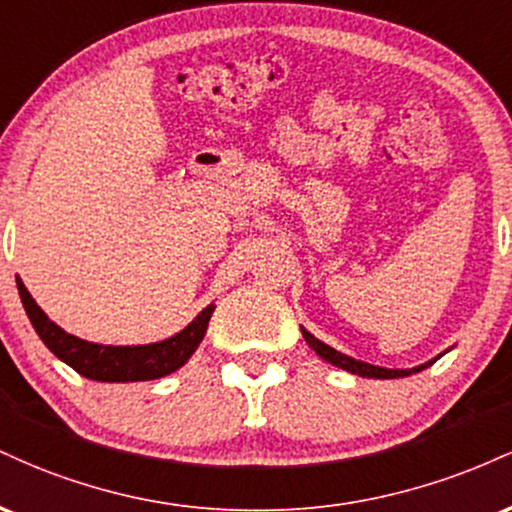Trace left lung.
<instances>
[{
    "label": "left lung",
    "instance_id": "left-lung-1",
    "mask_svg": "<svg viewBox=\"0 0 512 512\" xmlns=\"http://www.w3.org/2000/svg\"><path fill=\"white\" fill-rule=\"evenodd\" d=\"M301 330H303V327H301ZM303 337H305V342H308V346L315 351L317 356L325 358V361L332 363V366H337V368H342V370H349V373L361 375V378H383V380H387V378H404V375L419 373V370H424V368H428L433 363V361H428V363H424V366H416V368H409V370L380 368V366H370V363L356 361V358L346 356V354H342V351H337V349H332V346L322 344L320 339H315L308 330H303Z\"/></svg>",
    "mask_w": 512,
    "mask_h": 512
}]
</instances>
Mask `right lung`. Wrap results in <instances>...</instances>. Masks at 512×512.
I'll list each match as a JSON object with an SVG mask.
<instances>
[{"label":"right lung","instance_id":"1","mask_svg":"<svg viewBox=\"0 0 512 512\" xmlns=\"http://www.w3.org/2000/svg\"><path fill=\"white\" fill-rule=\"evenodd\" d=\"M23 308H26L28 320L43 339L45 346L60 361L72 366L76 373L88 380L98 383H137V380H156L163 375L173 373L180 366H185L187 358L195 354L199 342L204 339L209 327V317L214 313V305L199 313L185 330L175 337L163 339L156 344L144 346H103L84 342V339L67 334L62 327H57L48 315L40 310V305L33 301V296L23 286L21 279H16Z\"/></svg>","mask_w":512,"mask_h":512}]
</instances>
